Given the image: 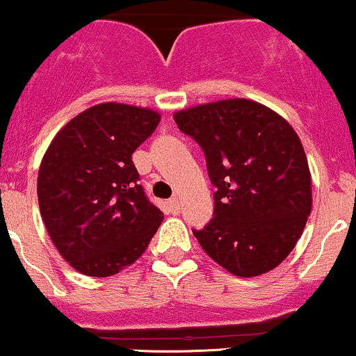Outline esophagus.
I'll list each match as a JSON object with an SVG mask.
<instances>
[{"mask_svg": "<svg viewBox=\"0 0 356 356\" xmlns=\"http://www.w3.org/2000/svg\"><path fill=\"white\" fill-rule=\"evenodd\" d=\"M168 209H170V213L178 214L179 213V200L178 199L168 200Z\"/></svg>", "mask_w": 356, "mask_h": 356, "instance_id": "34e87169", "label": "esophagus"}]
</instances>
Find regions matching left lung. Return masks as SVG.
I'll list each match as a JSON object with an SVG mask.
<instances>
[{"mask_svg":"<svg viewBox=\"0 0 356 356\" xmlns=\"http://www.w3.org/2000/svg\"><path fill=\"white\" fill-rule=\"evenodd\" d=\"M175 121L200 145L216 188L214 218L193 230L200 248L238 277L279 266L312 211V177L296 131L244 98L179 111Z\"/></svg>","mask_w":356,"mask_h":356,"instance_id":"obj_1","label":"left lung"}]
</instances>
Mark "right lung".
Returning a JSON list of instances; mask_svg holds the SVG:
<instances>
[{"instance_id":"add662e5","label":"right lung","mask_w":356,"mask_h":356,"mask_svg":"<svg viewBox=\"0 0 356 356\" xmlns=\"http://www.w3.org/2000/svg\"><path fill=\"white\" fill-rule=\"evenodd\" d=\"M157 112L100 104L67 122L41 161L38 200L55 248L90 277L135 263L164 220L131 156L159 124Z\"/></svg>"}]
</instances>
